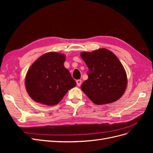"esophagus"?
Instances as JSON below:
<instances>
[{"instance_id":"1","label":"esophagus","mask_w":153,"mask_h":153,"mask_svg":"<svg viewBox=\"0 0 153 153\" xmlns=\"http://www.w3.org/2000/svg\"><path fill=\"white\" fill-rule=\"evenodd\" d=\"M76 84H77L78 86H80L81 85V84H82V80H77L76 81Z\"/></svg>"}]
</instances>
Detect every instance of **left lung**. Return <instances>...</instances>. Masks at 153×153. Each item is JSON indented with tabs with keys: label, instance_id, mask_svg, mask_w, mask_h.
<instances>
[{
	"label": "left lung",
	"instance_id": "left-lung-1",
	"mask_svg": "<svg viewBox=\"0 0 153 153\" xmlns=\"http://www.w3.org/2000/svg\"><path fill=\"white\" fill-rule=\"evenodd\" d=\"M80 55L89 68L88 79L82 83L81 89L92 102L107 104L121 98L126 89L127 76L116 55L106 48Z\"/></svg>",
	"mask_w": 153,
	"mask_h": 153
}]
</instances>
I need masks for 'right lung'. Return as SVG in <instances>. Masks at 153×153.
<instances>
[{
	"label": "right lung",
	"mask_w": 153,
	"mask_h": 153,
	"mask_svg": "<svg viewBox=\"0 0 153 153\" xmlns=\"http://www.w3.org/2000/svg\"><path fill=\"white\" fill-rule=\"evenodd\" d=\"M65 60L62 53L49 52L32 64L26 75L25 87L32 100L46 105H55L76 86V82L64 66Z\"/></svg>",
	"instance_id": "obj_1"
}]
</instances>
